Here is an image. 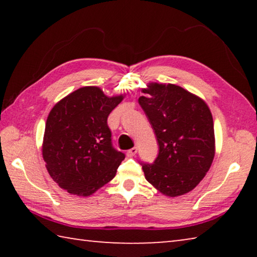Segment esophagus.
Returning <instances> with one entry per match:
<instances>
[{"label":"esophagus","mask_w":257,"mask_h":257,"mask_svg":"<svg viewBox=\"0 0 257 257\" xmlns=\"http://www.w3.org/2000/svg\"><path fill=\"white\" fill-rule=\"evenodd\" d=\"M137 147H133V149H130L128 152H127V155L129 156V158H132V156H135L137 153Z\"/></svg>","instance_id":"1"}]
</instances>
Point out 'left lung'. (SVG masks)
Instances as JSON below:
<instances>
[{"label": "left lung", "mask_w": 257, "mask_h": 257, "mask_svg": "<svg viewBox=\"0 0 257 257\" xmlns=\"http://www.w3.org/2000/svg\"><path fill=\"white\" fill-rule=\"evenodd\" d=\"M142 93L138 103L160 147L154 163H143V171L161 194L181 196L201 182L214 159L212 113L204 99L177 85L150 82Z\"/></svg>", "instance_id": "left-lung-1"}]
</instances>
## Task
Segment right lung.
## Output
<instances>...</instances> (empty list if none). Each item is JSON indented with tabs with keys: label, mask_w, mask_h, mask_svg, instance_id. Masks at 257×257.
<instances>
[{
	"label": "right lung",
	"mask_w": 257,
	"mask_h": 257,
	"mask_svg": "<svg viewBox=\"0 0 257 257\" xmlns=\"http://www.w3.org/2000/svg\"><path fill=\"white\" fill-rule=\"evenodd\" d=\"M123 97L106 96L99 87L85 86L50 111L43 159L52 179L69 194L90 196L114 178L124 154L112 147L107 116Z\"/></svg>",
	"instance_id": "right-lung-1"
}]
</instances>
